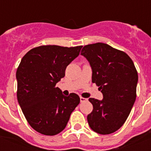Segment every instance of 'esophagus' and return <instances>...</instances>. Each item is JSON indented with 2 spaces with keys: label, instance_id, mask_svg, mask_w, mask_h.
Masks as SVG:
<instances>
[{
  "label": "esophagus",
  "instance_id": "1",
  "mask_svg": "<svg viewBox=\"0 0 151 151\" xmlns=\"http://www.w3.org/2000/svg\"><path fill=\"white\" fill-rule=\"evenodd\" d=\"M88 99H86V98H85V97H80V101H81V102H85V101H86Z\"/></svg>",
  "mask_w": 151,
  "mask_h": 151
}]
</instances>
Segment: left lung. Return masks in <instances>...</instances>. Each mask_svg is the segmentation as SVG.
<instances>
[{
	"instance_id": "left-lung-1",
	"label": "left lung",
	"mask_w": 151,
	"mask_h": 151,
	"mask_svg": "<svg viewBox=\"0 0 151 151\" xmlns=\"http://www.w3.org/2000/svg\"><path fill=\"white\" fill-rule=\"evenodd\" d=\"M81 54L92 68V82L102 92V101L89 98L93 110L87 116L95 132L109 134L122 127L136 99L138 72L129 56L104 43L84 46Z\"/></svg>"
}]
</instances>
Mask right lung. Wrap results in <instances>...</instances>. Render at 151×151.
<instances>
[{
	"mask_svg": "<svg viewBox=\"0 0 151 151\" xmlns=\"http://www.w3.org/2000/svg\"><path fill=\"white\" fill-rule=\"evenodd\" d=\"M82 46L36 47L22 57L17 70V100L33 129L55 135L66 126L80 98L64 96L56 85L65 76L66 66L79 55Z\"/></svg>",
	"mask_w": 151,
	"mask_h": 151,
	"instance_id": "add662e5",
	"label": "right lung"
}]
</instances>
